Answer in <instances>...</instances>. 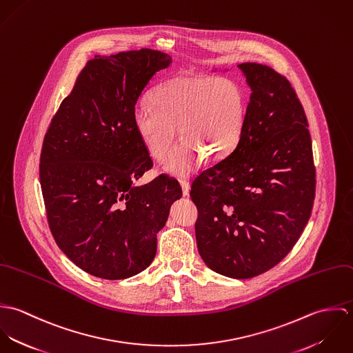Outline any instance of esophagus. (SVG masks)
I'll list each match as a JSON object with an SVG mask.
<instances>
[{
	"instance_id": "1",
	"label": "esophagus",
	"mask_w": 353,
	"mask_h": 353,
	"mask_svg": "<svg viewBox=\"0 0 353 353\" xmlns=\"http://www.w3.org/2000/svg\"><path fill=\"white\" fill-rule=\"evenodd\" d=\"M179 183H181V188H182V194H183V197H188L189 193H190V183H189V181H186V179H179Z\"/></svg>"
}]
</instances>
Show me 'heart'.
Segmentation results:
<instances>
[{"label":"heart","instance_id":"1","mask_svg":"<svg viewBox=\"0 0 353 353\" xmlns=\"http://www.w3.org/2000/svg\"><path fill=\"white\" fill-rule=\"evenodd\" d=\"M248 99L231 79L203 73L179 74L157 85L151 101L133 112L136 132L154 160H161L176 137L185 139L164 158L171 174L185 175L200 160H217L238 144L246 123Z\"/></svg>","mask_w":353,"mask_h":353}]
</instances>
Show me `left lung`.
Listing matches in <instances>:
<instances>
[{
    "mask_svg": "<svg viewBox=\"0 0 353 353\" xmlns=\"http://www.w3.org/2000/svg\"><path fill=\"white\" fill-rule=\"evenodd\" d=\"M252 90L243 133L231 153L194 179L197 249L231 279L276 266L302 235L315 197L307 118L290 81L255 62L238 65Z\"/></svg>",
    "mask_w": 353,
    "mask_h": 353,
    "instance_id": "left-lung-1",
    "label": "left lung"
}]
</instances>
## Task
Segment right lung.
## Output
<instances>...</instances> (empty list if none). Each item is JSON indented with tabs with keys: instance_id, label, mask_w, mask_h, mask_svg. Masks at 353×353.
<instances>
[{
	"instance_id": "obj_1",
	"label": "right lung",
	"mask_w": 353,
	"mask_h": 353,
	"mask_svg": "<svg viewBox=\"0 0 353 353\" xmlns=\"http://www.w3.org/2000/svg\"><path fill=\"white\" fill-rule=\"evenodd\" d=\"M171 62L151 49L95 55L45 136L39 178L51 234L92 276L122 280L145 270L156 235L182 197L178 181L164 174L134 185L153 165L133 123L134 107Z\"/></svg>"
}]
</instances>
